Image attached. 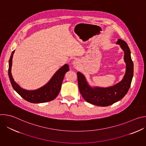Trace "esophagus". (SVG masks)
Segmentation results:
<instances>
[{"mask_svg":"<svg viewBox=\"0 0 146 146\" xmlns=\"http://www.w3.org/2000/svg\"><path fill=\"white\" fill-rule=\"evenodd\" d=\"M73 65H74V66H76L78 65V62L77 60H74V61L73 62Z\"/></svg>","mask_w":146,"mask_h":146,"instance_id":"1","label":"esophagus"}]
</instances>
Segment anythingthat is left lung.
<instances>
[{"instance_id":"1","label":"left lung","mask_w":146,"mask_h":146,"mask_svg":"<svg viewBox=\"0 0 146 146\" xmlns=\"http://www.w3.org/2000/svg\"><path fill=\"white\" fill-rule=\"evenodd\" d=\"M117 44H119L124 51V60L127 65L126 73L121 81L108 88H91L83 74L77 73L79 91L82 98L91 104L103 107L113 105L123 98L131 87L133 75V63L131 51L127 43L121 39L118 40Z\"/></svg>"}]
</instances>
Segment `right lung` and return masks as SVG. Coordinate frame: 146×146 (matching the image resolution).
<instances>
[{
    "instance_id": "add662e5",
    "label": "right lung",
    "mask_w": 146,
    "mask_h": 146,
    "mask_svg": "<svg viewBox=\"0 0 146 146\" xmlns=\"http://www.w3.org/2000/svg\"><path fill=\"white\" fill-rule=\"evenodd\" d=\"M14 52H12L9 62V76L14 90L25 100L33 103H44L54 100L59 93L65 73L69 70L68 65H65L60 68L44 87L35 91H27L21 88L12 77L11 68Z\"/></svg>"
}]
</instances>
